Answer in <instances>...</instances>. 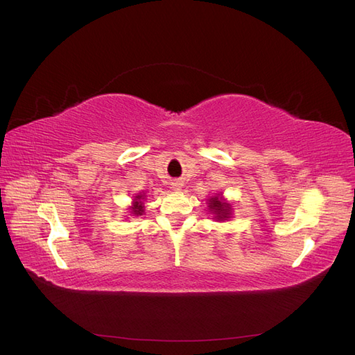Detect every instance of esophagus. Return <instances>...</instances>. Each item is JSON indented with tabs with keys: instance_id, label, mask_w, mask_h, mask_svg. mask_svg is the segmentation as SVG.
<instances>
[{
	"instance_id": "34e87169",
	"label": "esophagus",
	"mask_w": 355,
	"mask_h": 355,
	"mask_svg": "<svg viewBox=\"0 0 355 355\" xmlns=\"http://www.w3.org/2000/svg\"><path fill=\"white\" fill-rule=\"evenodd\" d=\"M172 188H173L175 191H180V189H182V183H180V182H173V183H172Z\"/></svg>"
}]
</instances>
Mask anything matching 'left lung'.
<instances>
[{
    "label": "left lung",
    "mask_w": 355,
    "mask_h": 355,
    "mask_svg": "<svg viewBox=\"0 0 355 355\" xmlns=\"http://www.w3.org/2000/svg\"><path fill=\"white\" fill-rule=\"evenodd\" d=\"M208 209L214 214L216 220H227L230 217V204L223 201V198L220 195H216L214 198H209L208 200Z\"/></svg>",
    "instance_id": "1"
}]
</instances>
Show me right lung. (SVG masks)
I'll use <instances>...</instances> for the list:
<instances>
[{
  "label": "right lung",
  "mask_w": 355,
  "mask_h": 355,
  "mask_svg": "<svg viewBox=\"0 0 355 355\" xmlns=\"http://www.w3.org/2000/svg\"><path fill=\"white\" fill-rule=\"evenodd\" d=\"M144 195L143 193H138L135 198H134V202H132V207H131V214L134 216H143L144 214Z\"/></svg>",
  "instance_id": "obj_1"
}]
</instances>
